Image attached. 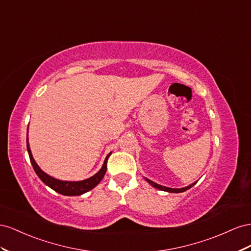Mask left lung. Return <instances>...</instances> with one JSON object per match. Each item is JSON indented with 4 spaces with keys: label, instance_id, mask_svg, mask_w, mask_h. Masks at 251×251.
Listing matches in <instances>:
<instances>
[{
    "label": "left lung",
    "instance_id": "1",
    "mask_svg": "<svg viewBox=\"0 0 251 251\" xmlns=\"http://www.w3.org/2000/svg\"><path fill=\"white\" fill-rule=\"evenodd\" d=\"M144 178H145L146 182H148L150 185L153 186L154 188H157V189L163 190V191H167V192H174V193L184 192V191H186L187 189L191 188L192 186L196 185V183H197V182H195V183H192V184H190V185H188V186H186V187H183V188H170V187H166V186H162V185H160V184H156V183L152 182L151 180H149V178H147V177H144Z\"/></svg>",
    "mask_w": 251,
    "mask_h": 251
}]
</instances>
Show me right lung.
<instances>
[{
	"label": "right lung",
	"instance_id": "right-lung-1",
	"mask_svg": "<svg viewBox=\"0 0 251 251\" xmlns=\"http://www.w3.org/2000/svg\"><path fill=\"white\" fill-rule=\"evenodd\" d=\"M27 151L28 154H29V159L31 162V165L35 171V174L38 175V176L41 178V181L44 183L45 185H47L48 187H50L51 189L55 190L56 192H59L60 195L63 196H69V197H74V196H81L83 193L87 192L89 190H91L92 188H95L96 186L102 181V178L104 177L106 170H107V160H108L109 155L111 154L108 153L106 156V159L103 163L102 168L100 169L96 175H94L92 176L86 178V180L83 181H61L58 180V178H54L51 176L47 175L46 173L43 171L37 163H35L31 150H30V146H29V142H28V129H27Z\"/></svg>",
	"mask_w": 251,
	"mask_h": 251
}]
</instances>
